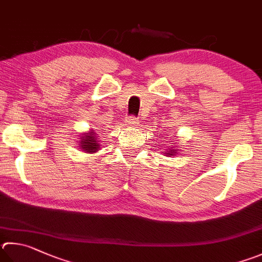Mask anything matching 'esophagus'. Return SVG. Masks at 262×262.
<instances>
[{
  "mask_svg": "<svg viewBox=\"0 0 262 262\" xmlns=\"http://www.w3.org/2000/svg\"><path fill=\"white\" fill-rule=\"evenodd\" d=\"M126 125L128 127H136L139 125V118L135 116H129L126 118Z\"/></svg>",
  "mask_w": 262,
  "mask_h": 262,
  "instance_id": "1",
  "label": "esophagus"
}]
</instances>
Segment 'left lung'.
Returning <instances> with one entry per match:
<instances>
[{
    "instance_id": "8db88e82",
    "label": "left lung",
    "mask_w": 262,
    "mask_h": 262,
    "mask_svg": "<svg viewBox=\"0 0 262 262\" xmlns=\"http://www.w3.org/2000/svg\"><path fill=\"white\" fill-rule=\"evenodd\" d=\"M179 152V149L178 147H172L170 146V150H169V154H167L168 156H172V155H177Z\"/></svg>"
}]
</instances>
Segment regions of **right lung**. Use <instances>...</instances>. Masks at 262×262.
<instances>
[{"instance_id": "add662e5", "label": "right lung", "mask_w": 262, "mask_h": 262, "mask_svg": "<svg viewBox=\"0 0 262 262\" xmlns=\"http://www.w3.org/2000/svg\"><path fill=\"white\" fill-rule=\"evenodd\" d=\"M96 135L95 133L92 130L88 133V135L84 136V139H81V141H80V144H81L83 151H87V152H95L96 151L98 147H99V144L97 143L96 141Z\"/></svg>"}]
</instances>
